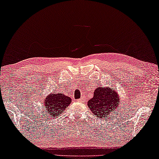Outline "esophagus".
<instances>
[{
	"mask_svg": "<svg viewBox=\"0 0 159 159\" xmlns=\"http://www.w3.org/2000/svg\"><path fill=\"white\" fill-rule=\"evenodd\" d=\"M84 100H85V98L81 97L80 99L78 100V102H79V103H83V102H84Z\"/></svg>",
	"mask_w": 159,
	"mask_h": 159,
	"instance_id": "obj_1",
	"label": "esophagus"
}]
</instances>
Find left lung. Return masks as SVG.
Here are the masks:
<instances>
[{
	"label": "left lung",
	"instance_id": "1",
	"mask_svg": "<svg viewBox=\"0 0 159 159\" xmlns=\"http://www.w3.org/2000/svg\"><path fill=\"white\" fill-rule=\"evenodd\" d=\"M119 101L120 96L115 89L108 86H98L94 91L93 98L87 102V105L94 115L102 119L116 111Z\"/></svg>",
	"mask_w": 159,
	"mask_h": 159
}]
</instances>
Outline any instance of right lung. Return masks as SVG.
<instances>
[{"instance_id": "add662e5", "label": "right lung", "mask_w": 159, "mask_h": 159, "mask_svg": "<svg viewBox=\"0 0 159 159\" xmlns=\"http://www.w3.org/2000/svg\"><path fill=\"white\" fill-rule=\"evenodd\" d=\"M71 102L72 100L69 96L61 93H51L44 99L45 111L53 120L61 115Z\"/></svg>"}]
</instances>
